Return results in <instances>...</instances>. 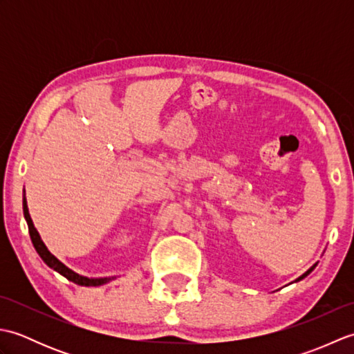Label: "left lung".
<instances>
[{
	"mask_svg": "<svg viewBox=\"0 0 354 354\" xmlns=\"http://www.w3.org/2000/svg\"><path fill=\"white\" fill-rule=\"evenodd\" d=\"M317 265H318V261H317V263H315V265H312V266H310V268H309V269H307V270H306V272H304V274H303V275H301V277H298V278H297V280H295V281H299V280H303V278H306V277H307V275H309V274H310V272H312V270H313V269H315V268H317Z\"/></svg>",
	"mask_w": 354,
	"mask_h": 354,
	"instance_id": "1",
	"label": "left lung"
}]
</instances>
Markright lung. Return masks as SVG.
I'll return each mask as SVG.
<instances>
[{"instance_id":"add662e5","label":"right lung","mask_w":354,"mask_h":354,"mask_svg":"<svg viewBox=\"0 0 354 354\" xmlns=\"http://www.w3.org/2000/svg\"><path fill=\"white\" fill-rule=\"evenodd\" d=\"M22 212H24V219H26V222H27L28 234H30V239H32V243H33V246H35V250H36L37 254H39V257L44 260V263H45V265H47L48 268H51L53 270H56V272H59L62 277H65L66 280H70V281L76 283V284H79V286H102V284L109 283L111 280H114L115 277L89 278V277H85V275H80V274H77V272H74V270L70 269L68 266H65L61 260L56 259L55 255H53V254L48 251V248L45 246V243L42 242L39 232H37V230L35 228L32 217H30L28 207H27V199H26V190H24V198H22Z\"/></svg>"}]
</instances>
